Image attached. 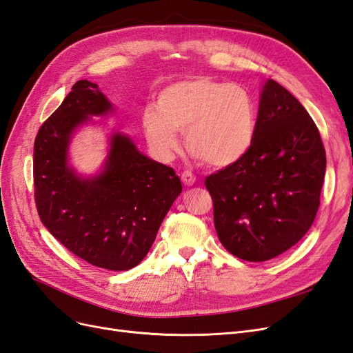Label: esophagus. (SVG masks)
Segmentation results:
<instances>
[{
    "label": "esophagus",
    "mask_w": 353,
    "mask_h": 353,
    "mask_svg": "<svg viewBox=\"0 0 353 353\" xmlns=\"http://www.w3.org/2000/svg\"><path fill=\"white\" fill-rule=\"evenodd\" d=\"M181 181H183V183L187 185V187H191V185H194L196 184V176L190 172V170H185V172H183L181 174Z\"/></svg>",
    "instance_id": "34e87169"
}]
</instances>
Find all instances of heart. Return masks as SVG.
I'll list each match as a JSON object with an SVG mask.
<instances>
[{"mask_svg":"<svg viewBox=\"0 0 353 353\" xmlns=\"http://www.w3.org/2000/svg\"><path fill=\"white\" fill-rule=\"evenodd\" d=\"M152 152L163 162L179 148L184 132L191 154L213 168L237 163L252 148L258 132V105L241 85L205 77L169 83L157 94L156 110L141 116Z\"/></svg>","mask_w":353,"mask_h":353,"instance_id":"obj_1","label":"heart"}]
</instances>
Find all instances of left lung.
Here are the masks:
<instances>
[{
  "instance_id": "left-lung-1",
  "label": "left lung",
  "mask_w": 353,
  "mask_h": 353,
  "mask_svg": "<svg viewBox=\"0 0 353 353\" xmlns=\"http://www.w3.org/2000/svg\"><path fill=\"white\" fill-rule=\"evenodd\" d=\"M325 162L312 117L279 82L266 81L249 153L205 181L223 248L249 262L293 248L316 216Z\"/></svg>"
}]
</instances>
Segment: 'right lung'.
<instances>
[{
    "label": "right lung",
    "instance_id": "obj_1",
    "mask_svg": "<svg viewBox=\"0 0 353 353\" xmlns=\"http://www.w3.org/2000/svg\"><path fill=\"white\" fill-rule=\"evenodd\" d=\"M113 112L97 83L73 85L35 138V201L42 223L73 254L99 268L126 271L145 258L183 185L172 168L143 154L123 132L110 134L100 172L74 170V131L92 116Z\"/></svg>",
    "mask_w": 353,
    "mask_h": 353
}]
</instances>
